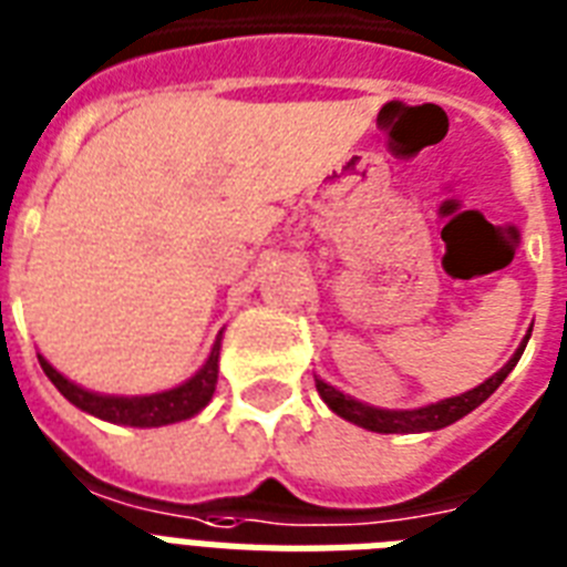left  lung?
<instances>
[{
	"mask_svg": "<svg viewBox=\"0 0 567 567\" xmlns=\"http://www.w3.org/2000/svg\"><path fill=\"white\" fill-rule=\"evenodd\" d=\"M530 334L524 338V343L518 347L513 358L507 361V367H501L492 379H486L481 388L468 390L463 395H454V399H443V402L427 404V408H416V411H381V408H370V404L355 402L352 395H343L340 390H334L331 384L317 379V393L323 395V402L329 404L331 411L338 416L355 422V425L367 427V431H375V434H422V431H436V427H445L451 422H457L466 413H472L477 404H483L495 390L501 388V381L507 379L513 367L522 358L524 347H527Z\"/></svg>",
	"mask_w": 567,
	"mask_h": 567,
	"instance_id": "1",
	"label": "left lung"
}]
</instances>
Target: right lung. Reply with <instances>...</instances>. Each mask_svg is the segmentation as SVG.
I'll return each mask as SVG.
<instances>
[{
    "label": "right lung",
    "instance_id": "obj_1",
    "mask_svg": "<svg viewBox=\"0 0 567 567\" xmlns=\"http://www.w3.org/2000/svg\"><path fill=\"white\" fill-rule=\"evenodd\" d=\"M218 355L220 340H215L209 361L204 363V370L197 372L195 379H188L186 384H179V388L154 395L90 393V390L78 388V384H72L69 379H63L43 355H40V367H43V372L49 375V381H52L54 388L66 395L75 408H81V411L104 419V422H116V425L159 427L179 422V419L195 416L197 411H204L206 404H209L212 393H215V384H218Z\"/></svg>",
    "mask_w": 567,
    "mask_h": 567
}]
</instances>
